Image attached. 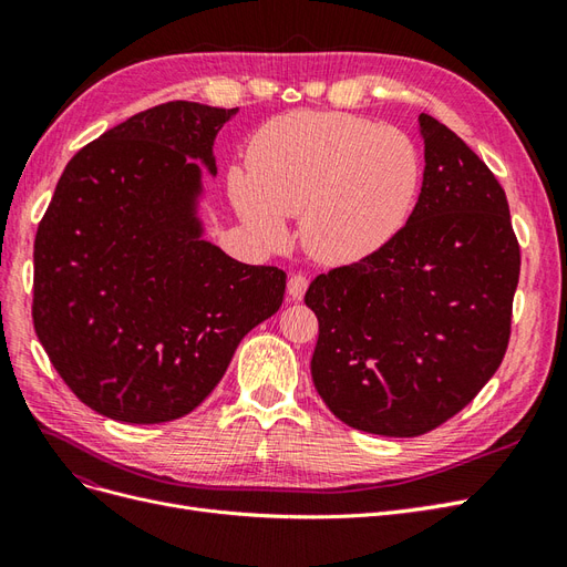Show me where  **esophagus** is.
<instances>
[{
	"mask_svg": "<svg viewBox=\"0 0 567 567\" xmlns=\"http://www.w3.org/2000/svg\"><path fill=\"white\" fill-rule=\"evenodd\" d=\"M307 281L302 274H293V277L288 279V296L293 298V300H302L305 298V290H307Z\"/></svg>",
	"mask_w": 567,
	"mask_h": 567,
	"instance_id": "34e87169",
	"label": "esophagus"
}]
</instances>
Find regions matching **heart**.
I'll return each instance as SVG.
<instances>
[{
	"mask_svg": "<svg viewBox=\"0 0 567 567\" xmlns=\"http://www.w3.org/2000/svg\"><path fill=\"white\" fill-rule=\"evenodd\" d=\"M248 175L229 173L244 225L267 246L300 217L305 250L323 265H357L394 241L414 213L421 153L409 136L338 111H296L252 134Z\"/></svg>",
	"mask_w": 567,
	"mask_h": 567,
	"instance_id": "obj_1",
	"label": "heart"
}]
</instances>
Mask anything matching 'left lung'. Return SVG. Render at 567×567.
Returning <instances> with one entry per match:
<instances>
[{
    "label": "left lung",
    "instance_id": "8db88e82",
    "mask_svg": "<svg viewBox=\"0 0 567 567\" xmlns=\"http://www.w3.org/2000/svg\"><path fill=\"white\" fill-rule=\"evenodd\" d=\"M423 186L383 250L319 274L312 381L342 423L416 437L466 406L499 369L520 277L508 200L489 167L421 113Z\"/></svg>",
    "mask_w": 567,
    "mask_h": 567
}]
</instances>
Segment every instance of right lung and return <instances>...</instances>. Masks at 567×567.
Masks as SVG:
<instances>
[{"mask_svg":"<svg viewBox=\"0 0 567 567\" xmlns=\"http://www.w3.org/2000/svg\"><path fill=\"white\" fill-rule=\"evenodd\" d=\"M238 109L167 101L80 148L35 236L32 321L78 400L123 423L194 411L286 274L205 241L203 167Z\"/></svg>","mask_w":567,"mask_h":567,"instance_id":"right-lung-1","label":"right lung"}]
</instances>
